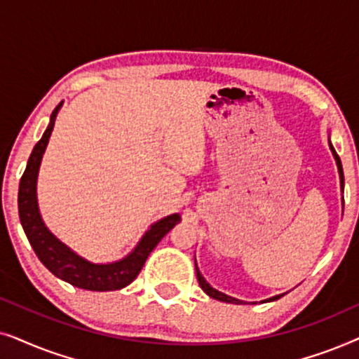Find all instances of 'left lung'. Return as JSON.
<instances>
[{"label":"left lung","mask_w":359,"mask_h":359,"mask_svg":"<svg viewBox=\"0 0 359 359\" xmlns=\"http://www.w3.org/2000/svg\"><path fill=\"white\" fill-rule=\"evenodd\" d=\"M330 149H332V151H333V155H335V160H337V165H338V171H340V183H341V189H343V186H345V178H343V168H341V161H340V156L337 155V151H335V149H333V147L330 145ZM196 276H198V281H199V286L203 287V291L208 294V296H210L212 299H217V301H224V302H230V304H242L243 301H238V299H233V297H230V296H225V294H222V292H219V291H215L214 287H210L208 283H205V279L203 278V274L199 273V269H198V266H196ZM281 296H274V297H271V299H268V301H276V299H279ZM264 302V301H263Z\"/></svg>","instance_id":"1"}]
</instances>
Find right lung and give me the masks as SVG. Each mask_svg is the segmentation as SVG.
<instances>
[{"instance_id": "obj_1", "label": "right lung", "mask_w": 359, "mask_h": 359, "mask_svg": "<svg viewBox=\"0 0 359 359\" xmlns=\"http://www.w3.org/2000/svg\"><path fill=\"white\" fill-rule=\"evenodd\" d=\"M62 102L52 112L50 124L47 130L43 132L42 139L34 147L31 156H29L26 171H24L21 183H19V194H18V208H19V219H21L22 229L27 235L29 243L32 245L34 252L37 258L41 259L52 274L63 281L70 283L72 286L88 289V291H116V289L126 287L137 278L144 266L145 259L149 258L161 238L180 222V215L173 214L168 217L158 220L150 227L142 240L137 245L134 252L129 257H126L121 262L111 264H95L86 262L67 248L60 240H57L48 232L43 225L41 214L37 208L36 198V181L37 171L41 165L42 155L46 151L48 144V137L52 134L53 124H55V116L60 109Z\"/></svg>"}]
</instances>
